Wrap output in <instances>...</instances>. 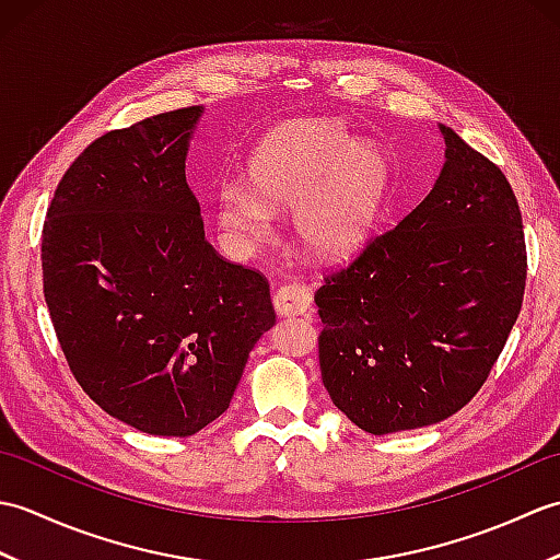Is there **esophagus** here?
Listing matches in <instances>:
<instances>
[{"instance_id":"1","label":"esophagus","mask_w":560,"mask_h":560,"mask_svg":"<svg viewBox=\"0 0 560 560\" xmlns=\"http://www.w3.org/2000/svg\"><path fill=\"white\" fill-rule=\"evenodd\" d=\"M311 307H313V293L311 289L301 287V283H283V287H279L277 293H273V311H277L281 317L305 315L311 313Z\"/></svg>"}]
</instances>
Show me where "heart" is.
<instances>
[{
	"label": "heart",
	"mask_w": 560,
	"mask_h": 560,
	"mask_svg": "<svg viewBox=\"0 0 560 560\" xmlns=\"http://www.w3.org/2000/svg\"><path fill=\"white\" fill-rule=\"evenodd\" d=\"M389 159L373 141H353L329 120L291 122L255 151L245 187L225 185L217 217L225 231L257 243L271 231L266 209H293V229L313 255L339 259L371 237L389 189Z\"/></svg>",
	"instance_id": "heart-1"
}]
</instances>
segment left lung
Listing matches in <instances>:
<instances>
[{
  "mask_svg": "<svg viewBox=\"0 0 560 560\" xmlns=\"http://www.w3.org/2000/svg\"><path fill=\"white\" fill-rule=\"evenodd\" d=\"M433 189L315 293L319 371L335 407L385 435L457 413L522 307L527 247L503 171L450 127Z\"/></svg>",
  "mask_w": 560,
  "mask_h": 560,
  "instance_id": "8db88e82",
  "label": "left lung"
}]
</instances>
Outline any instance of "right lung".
<instances>
[{
    "label": "right lung",
    "mask_w": 560,
    "mask_h": 560,
    "mask_svg": "<svg viewBox=\"0 0 560 560\" xmlns=\"http://www.w3.org/2000/svg\"><path fill=\"white\" fill-rule=\"evenodd\" d=\"M199 105L113 129L79 153L43 223V293L81 389L151 435L229 409L277 323L269 281L205 237L185 159Z\"/></svg>",
    "instance_id": "1"
}]
</instances>
